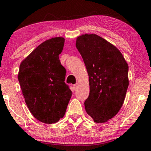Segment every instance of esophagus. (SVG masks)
I'll return each instance as SVG.
<instances>
[{"label":"esophagus","instance_id":"esophagus-1","mask_svg":"<svg viewBox=\"0 0 151 151\" xmlns=\"http://www.w3.org/2000/svg\"><path fill=\"white\" fill-rule=\"evenodd\" d=\"M78 83H76V84H75V85H73V87H74V88H75V90H76V89L78 88Z\"/></svg>","mask_w":151,"mask_h":151}]
</instances>
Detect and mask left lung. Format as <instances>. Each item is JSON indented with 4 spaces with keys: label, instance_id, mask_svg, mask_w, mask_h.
I'll use <instances>...</instances> for the list:
<instances>
[{
    "label": "left lung",
    "instance_id": "8db88e82",
    "mask_svg": "<svg viewBox=\"0 0 151 151\" xmlns=\"http://www.w3.org/2000/svg\"><path fill=\"white\" fill-rule=\"evenodd\" d=\"M76 47L89 76L86 111L94 122H106L118 113L124 103L129 84V66L115 46L95 34L79 36Z\"/></svg>",
    "mask_w": 151,
    "mask_h": 151
}]
</instances>
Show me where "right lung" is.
I'll return each mask as SVG.
<instances>
[{"mask_svg": "<svg viewBox=\"0 0 151 151\" xmlns=\"http://www.w3.org/2000/svg\"><path fill=\"white\" fill-rule=\"evenodd\" d=\"M64 43L63 37L47 40L20 65L18 79L25 103L35 118L43 123H55L63 118L72 96L58 57Z\"/></svg>", "mask_w": 151, "mask_h": 151, "instance_id": "obj_1", "label": "right lung"}]
</instances>
